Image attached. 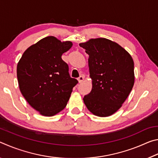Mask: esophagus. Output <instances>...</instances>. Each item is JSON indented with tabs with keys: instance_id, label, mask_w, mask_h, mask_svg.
<instances>
[{
	"instance_id": "esophagus-1",
	"label": "esophagus",
	"mask_w": 158,
	"mask_h": 158,
	"mask_svg": "<svg viewBox=\"0 0 158 158\" xmlns=\"http://www.w3.org/2000/svg\"><path fill=\"white\" fill-rule=\"evenodd\" d=\"M77 79H78V81H79V83H81L83 81H84V75H83V74H81V75Z\"/></svg>"
}]
</instances>
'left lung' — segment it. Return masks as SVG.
I'll list each match as a JSON object with an SVG mask.
<instances>
[{
	"instance_id": "1",
	"label": "left lung",
	"mask_w": 158,
	"mask_h": 158,
	"mask_svg": "<svg viewBox=\"0 0 158 158\" xmlns=\"http://www.w3.org/2000/svg\"><path fill=\"white\" fill-rule=\"evenodd\" d=\"M79 46L89 56L93 79L92 90L84 96V104L96 116H111L121 108L132 89V58L119 44L105 38L90 39Z\"/></svg>"
}]
</instances>
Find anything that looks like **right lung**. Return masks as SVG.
<instances>
[{"label": "right lung", "instance_id": "1", "mask_svg": "<svg viewBox=\"0 0 158 158\" xmlns=\"http://www.w3.org/2000/svg\"><path fill=\"white\" fill-rule=\"evenodd\" d=\"M72 46L69 41L44 37L28 48L17 64L21 94L43 116H52L62 111L78 84L69 76L68 65L61 58Z\"/></svg>", "mask_w": 158, "mask_h": 158}]
</instances>
